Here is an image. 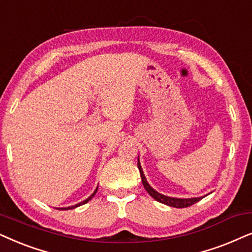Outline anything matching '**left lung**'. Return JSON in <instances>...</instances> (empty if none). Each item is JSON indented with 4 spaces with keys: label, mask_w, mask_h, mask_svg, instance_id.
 <instances>
[{
    "label": "left lung",
    "mask_w": 252,
    "mask_h": 252,
    "mask_svg": "<svg viewBox=\"0 0 252 252\" xmlns=\"http://www.w3.org/2000/svg\"><path fill=\"white\" fill-rule=\"evenodd\" d=\"M137 165H138V169L140 173V177H142V182H143L144 188H145V190L150 193V196L153 197L157 202L162 203V204H165V205H168L172 207H176V209H183V207H189L191 205H193V204L199 202V200L203 198V197H199V198H186V199L173 198V197H167V196H165V194H161L159 192H157V191L154 190L153 188H151L150 184L147 183L145 176H144L142 166H140V163H139V160H138V163H137Z\"/></svg>",
    "instance_id": "1"
}]
</instances>
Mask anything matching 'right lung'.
Segmentation results:
<instances>
[{"instance_id": "obj_1", "label": "right lung", "mask_w": 252, "mask_h": 252, "mask_svg": "<svg viewBox=\"0 0 252 252\" xmlns=\"http://www.w3.org/2000/svg\"><path fill=\"white\" fill-rule=\"evenodd\" d=\"M96 191H98V188H96V189L94 190V192H93V193L91 194V196H90V197H89V198H87V199H85V200H84V202H82V203H78V204H76V205H75V206L63 207V209H59V210H71V209H75V207H78V206H80V205H84V204H86L87 202H90V200H91V199L93 198V197H94V194L96 193Z\"/></svg>"}]
</instances>
